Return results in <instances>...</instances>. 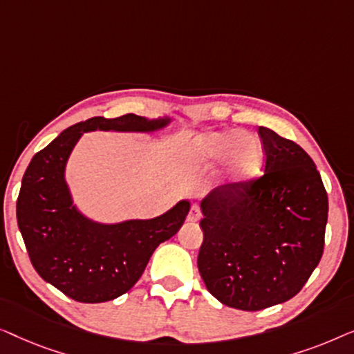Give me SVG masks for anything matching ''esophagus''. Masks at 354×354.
Here are the masks:
<instances>
[{
	"label": "esophagus",
	"instance_id": "34e87169",
	"mask_svg": "<svg viewBox=\"0 0 354 354\" xmlns=\"http://www.w3.org/2000/svg\"><path fill=\"white\" fill-rule=\"evenodd\" d=\"M200 217H201V211H200V207H198L196 205H195V206H192V209H190V212H188L187 219L190 221V222H198V221H200Z\"/></svg>",
	"mask_w": 354,
	"mask_h": 354
}]
</instances>
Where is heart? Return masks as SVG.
Masks as SVG:
<instances>
[{
  "mask_svg": "<svg viewBox=\"0 0 354 354\" xmlns=\"http://www.w3.org/2000/svg\"><path fill=\"white\" fill-rule=\"evenodd\" d=\"M196 166L212 167L224 161V174L230 185H246L263 172L266 149L259 137L239 129L207 132L192 148Z\"/></svg>",
  "mask_w": 354,
  "mask_h": 354,
  "instance_id": "1",
  "label": "heart"
}]
</instances>
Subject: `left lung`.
I'll use <instances>...</instances> for the list:
<instances>
[{
  "label": "left lung",
  "mask_w": 354,
  "mask_h": 354,
  "mask_svg": "<svg viewBox=\"0 0 354 354\" xmlns=\"http://www.w3.org/2000/svg\"><path fill=\"white\" fill-rule=\"evenodd\" d=\"M264 176L221 185L203 198L198 270L229 308L259 311L293 298L324 251L328 200L304 149L259 127Z\"/></svg>",
  "instance_id": "8db88e82"
}]
</instances>
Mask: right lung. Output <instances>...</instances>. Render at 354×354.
I'll list each match as a JSON object with an SVG mask.
<instances>
[{
  "instance_id": "1",
  "label": "right lung",
  "mask_w": 354,
  "mask_h": 354,
  "mask_svg": "<svg viewBox=\"0 0 354 354\" xmlns=\"http://www.w3.org/2000/svg\"><path fill=\"white\" fill-rule=\"evenodd\" d=\"M169 118L125 114L91 118L61 132L32 158L17 198V225L38 275L80 303H103L129 292L142 277L153 251L180 229L190 201L153 219L103 224L74 205L66 164L85 132H156Z\"/></svg>"
}]
</instances>
